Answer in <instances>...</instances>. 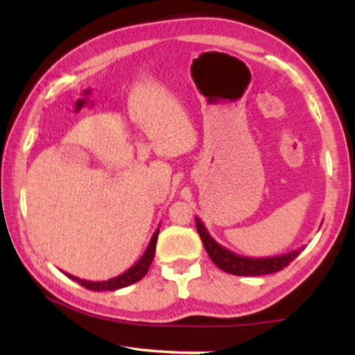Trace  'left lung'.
I'll return each mask as SVG.
<instances>
[{
  "label": "left lung",
  "mask_w": 355,
  "mask_h": 355,
  "mask_svg": "<svg viewBox=\"0 0 355 355\" xmlns=\"http://www.w3.org/2000/svg\"><path fill=\"white\" fill-rule=\"evenodd\" d=\"M196 226L197 232L200 234L203 247H205L207 254L210 255L213 263H215L218 268L226 271V273L236 276H261L276 273V271L288 266L291 261L300 254V250L304 249V247H300V249L289 252V254L265 257V259H250V257L237 255L230 249H226V247L218 244V242L210 236V232L207 231V227L202 223L200 218H196Z\"/></svg>",
  "instance_id": "1"
}]
</instances>
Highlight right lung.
<instances>
[{"instance_id": "1", "label": "right lung", "mask_w": 355, "mask_h": 355, "mask_svg": "<svg viewBox=\"0 0 355 355\" xmlns=\"http://www.w3.org/2000/svg\"><path fill=\"white\" fill-rule=\"evenodd\" d=\"M158 234H159V226H158V230L153 232L152 239H150V242H148L147 250L144 252V255L140 257V260L135 265L130 266L129 270H125L123 275H118V276H114V278L106 279V281H87V279L77 278V276H72L69 273H64V275L67 276V278H71L72 281H76V283H79L80 286H84V288L90 289V291H116L121 288H128V286L137 283V281H140L145 275H147L150 265H152V261H153L155 250H157Z\"/></svg>"}]
</instances>
